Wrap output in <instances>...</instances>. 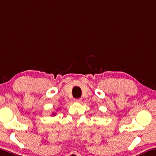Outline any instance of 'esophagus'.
<instances>
[{"label": "esophagus", "instance_id": "obj_1", "mask_svg": "<svg viewBox=\"0 0 156 156\" xmlns=\"http://www.w3.org/2000/svg\"><path fill=\"white\" fill-rule=\"evenodd\" d=\"M74 102H76V103H80L81 102V99H80V98H78V99H74Z\"/></svg>", "mask_w": 156, "mask_h": 156}]
</instances>
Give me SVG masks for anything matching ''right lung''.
<instances>
[{
  "label": "right lung",
  "mask_w": 156,
  "mask_h": 156,
  "mask_svg": "<svg viewBox=\"0 0 156 156\" xmlns=\"http://www.w3.org/2000/svg\"><path fill=\"white\" fill-rule=\"evenodd\" d=\"M52 115H53V116H55V112H53V114H52Z\"/></svg>",
  "instance_id": "obj_1"
}]
</instances>
